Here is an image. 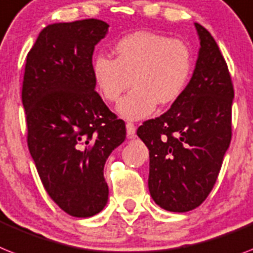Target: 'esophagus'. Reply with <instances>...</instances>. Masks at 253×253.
<instances>
[{"label":"esophagus","instance_id":"1","mask_svg":"<svg viewBox=\"0 0 253 253\" xmlns=\"http://www.w3.org/2000/svg\"><path fill=\"white\" fill-rule=\"evenodd\" d=\"M135 125L133 123H126V134H128L129 138H133L135 134Z\"/></svg>","mask_w":253,"mask_h":253}]
</instances>
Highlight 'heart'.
I'll return each instance as SVG.
<instances>
[{"instance_id":"b5f03b06","label":"heart","mask_w":253,"mask_h":253,"mask_svg":"<svg viewBox=\"0 0 253 253\" xmlns=\"http://www.w3.org/2000/svg\"><path fill=\"white\" fill-rule=\"evenodd\" d=\"M115 59L94 58L93 79L101 97L116 102L130 85L133 89L118 104L128 120L154 112L156 104L169 106L183 94L193 74L194 58L189 45L154 32L126 35L114 47Z\"/></svg>"}]
</instances>
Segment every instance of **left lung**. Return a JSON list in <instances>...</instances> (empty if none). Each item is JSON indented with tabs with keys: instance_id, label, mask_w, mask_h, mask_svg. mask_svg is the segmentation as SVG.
I'll return each instance as SVG.
<instances>
[{
	"instance_id": "1",
	"label": "left lung",
	"mask_w": 253,
	"mask_h": 253,
	"mask_svg": "<svg viewBox=\"0 0 253 253\" xmlns=\"http://www.w3.org/2000/svg\"><path fill=\"white\" fill-rule=\"evenodd\" d=\"M195 28L200 49L186 89L168 111L137 130L150 151V194L170 212L195 210L207 199L231 141L229 68L211 33L198 23Z\"/></svg>"
}]
</instances>
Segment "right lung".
Returning <instances> with one entry per match:
<instances>
[{"instance_id":"obj_1","label":"right lung","mask_w":253,"mask_h":253,"mask_svg":"<svg viewBox=\"0 0 253 253\" xmlns=\"http://www.w3.org/2000/svg\"><path fill=\"white\" fill-rule=\"evenodd\" d=\"M107 29L98 19L50 24L27 55L22 102L29 152L49 197L74 217L104 208V163L126 135L93 79L94 46Z\"/></svg>"}]
</instances>
